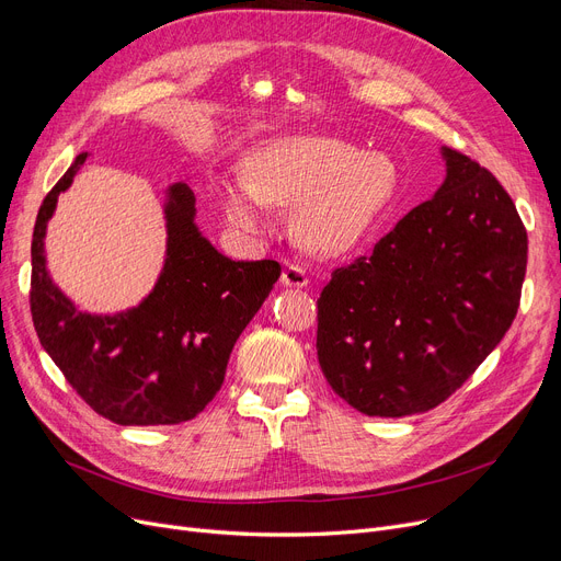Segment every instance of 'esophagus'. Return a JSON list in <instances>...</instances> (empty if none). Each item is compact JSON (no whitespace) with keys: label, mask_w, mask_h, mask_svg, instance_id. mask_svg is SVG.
Wrapping results in <instances>:
<instances>
[{"label":"esophagus","mask_w":561,"mask_h":561,"mask_svg":"<svg viewBox=\"0 0 561 561\" xmlns=\"http://www.w3.org/2000/svg\"><path fill=\"white\" fill-rule=\"evenodd\" d=\"M282 284L284 286H296V288H302L309 284V277L305 273L302 265H296V263H288L284 273H282Z\"/></svg>","instance_id":"34e87169"}]
</instances>
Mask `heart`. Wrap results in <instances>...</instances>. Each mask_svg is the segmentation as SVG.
Here are the masks:
<instances>
[{
    "label": "heart",
    "instance_id": "heart-1",
    "mask_svg": "<svg viewBox=\"0 0 561 561\" xmlns=\"http://www.w3.org/2000/svg\"><path fill=\"white\" fill-rule=\"evenodd\" d=\"M396 186V168L379 152L359 154L336 138H282L250 157L243 182H220L227 222L243 231L265 227L263 206H296L293 231L316 252L355 243Z\"/></svg>",
    "mask_w": 561,
    "mask_h": 561
}]
</instances>
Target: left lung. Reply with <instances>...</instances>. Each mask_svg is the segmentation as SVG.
<instances>
[{"instance_id": "obj_1", "label": "left lung", "mask_w": 561, "mask_h": 561, "mask_svg": "<svg viewBox=\"0 0 561 561\" xmlns=\"http://www.w3.org/2000/svg\"><path fill=\"white\" fill-rule=\"evenodd\" d=\"M446 182L318 298L316 350L336 396L400 419L446 402L518 311L527 231L507 191L444 147Z\"/></svg>"}]
</instances>
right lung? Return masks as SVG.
I'll use <instances>...</instances> for the list:
<instances>
[{
  "label": "right lung",
  "mask_w": 561,
  "mask_h": 561,
  "mask_svg": "<svg viewBox=\"0 0 561 561\" xmlns=\"http://www.w3.org/2000/svg\"><path fill=\"white\" fill-rule=\"evenodd\" d=\"M81 152L41 204L32 241L34 328L79 398L117 425H176L220 391L231 347L282 275L273 259L231 261L199 233L195 195L168 188V256L154 290L115 316L79 311L45 268V229Z\"/></svg>",
  "instance_id": "right-lung-1"
}]
</instances>
